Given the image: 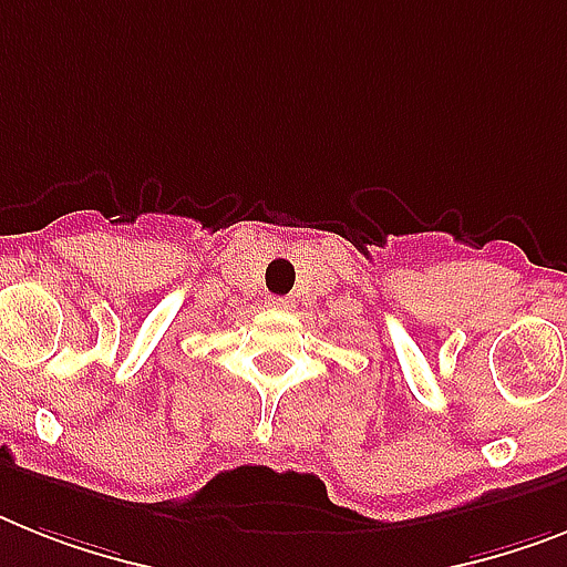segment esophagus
<instances>
[{
    "instance_id": "esophagus-1",
    "label": "esophagus",
    "mask_w": 567,
    "mask_h": 567,
    "mask_svg": "<svg viewBox=\"0 0 567 567\" xmlns=\"http://www.w3.org/2000/svg\"><path fill=\"white\" fill-rule=\"evenodd\" d=\"M292 298H287V295H275V298H269V307L272 310H292Z\"/></svg>"
}]
</instances>
